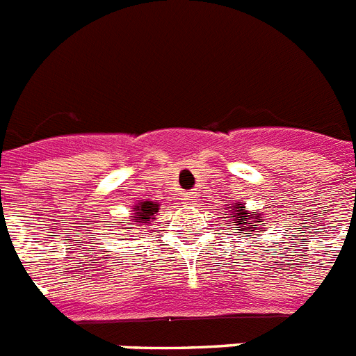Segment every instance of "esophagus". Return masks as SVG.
I'll list each match as a JSON object with an SVG mask.
<instances>
[{
	"instance_id": "obj_1",
	"label": "esophagus",
	"mask_w": 356,
	"mask_h": 356,
	"mask_svg": "<svg viewBox=\"0 0 356 356\" xmlns=\"http://www.w3.org/2000/svg\"><path fill=\"white\" fill-rule=\"evenodd\" d=\"M183 201H184V204H197V201H199V197H197L195 193H186Z\"/></svg>"
}]
</instances>
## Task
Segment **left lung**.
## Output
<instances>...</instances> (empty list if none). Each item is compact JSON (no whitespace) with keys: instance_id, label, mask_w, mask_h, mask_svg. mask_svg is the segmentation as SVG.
Returning a JSON list of instances; mask_svg holds the SVG:
<instances>
[{"instance_id":"left-lung-1","label":"left lung","mask_w":356,"mask_h":356,"mask_svg":"<svg viewBox=\"0 0 356 356\" xmlns=\"http://www.w3.org/2000/svg\"><path fill=\"white\" fill-rule=\"evenodd\" d=\"M229 213L232 215V222H226L229 226H235L238 228L237 234L243 235L244 232H264L262 228V215L257 213V211H248V208L244 204H237L228 208Z\"/></svg>"}]
</instances>
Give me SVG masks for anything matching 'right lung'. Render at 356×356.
I'll return each instance as SVG.
<instances>
[{"instance_id": "add662e5", "label": "right lung", "mask_w": 356, "mask_h": 356, "mask_svg": "<svg viewBox=\"0 0 356 356\" xmlns=\"http://www.w3.org/2000/svg\"><path fill=\"white\" fill-rule=\"evenodd\" d=\"M132 211V222H127V229L134 228V226H145L152 219H155V215L159 211V204H155L152 201L137 202Z\"/></svg>"}]
</instances>
